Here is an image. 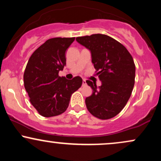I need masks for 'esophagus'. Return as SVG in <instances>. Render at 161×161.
<instances>
[{"instance_id":"34e87169","label":"esophagus","mask_w":161,"mask_h":161,"mask_svg":"<svg viewBox=\"0 0 161 161\" xmlns=\"http://www.w3.org/2000/svg\"><path fill=\"white\" fill-rule=\"evenodd\" d=\"M86 80H82V86H86Z\"/></svg>"}]
</instances>
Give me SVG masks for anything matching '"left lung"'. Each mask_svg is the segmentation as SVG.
I'll return each mask as SVG.
<instances>
[{"label":"left lung","instance_id":"left-lung-1","mask_svg":"<svg viewBox=\"0 0 161 161\" xmlns=\"http://www.w3.org/2000/svg\"><path fill=\"white\" fill-rule=\"evenodd\" d=\"M79 44L90 50L96 75L102 82H86L93 90L86 98L87 109L95 117L108 119L124 108L132 94L136 66L128 50L111 37L102 34L77 37Z\"/></svg>","mask_w":161,"mask_h":161}]
</instances>
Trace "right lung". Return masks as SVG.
Masks as SVG:
<instances>
[{"label":"right lung","instance_id":"obj_1","mask_svg":"<svg viewBox=\"0 0 161 161\" xmlns=\"http://www.w3.org/2000/svg\"><path fill=\"white\" fill-rule=\"evenodd\" d=\"M75 38H53L37 48L24 72V86L29 101L38 114L51 117L63 114L70 97L82 84L81 77L71 80L59 76L66 65L65 52Z\"/></svg>","mask_w":161,"mask_h":161}]
</instances>
